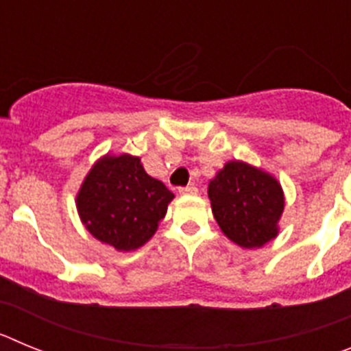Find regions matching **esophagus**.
Here are the masks:
<instances>
[{"instance_id":"1","label":"esophagus","mask_w":351,"mask_h":351,"mask_svg":"<svg viewBox=\"0 0 351 351\" xmlns=\"http://www.w3.org/2000/svg\"><path fill=\"white\" fill-rule=\"evenodd\" d=\"M197 188L195 186H182V188H179V193L181 195H195L197 193Z\"/></svg>"}]
</instances>
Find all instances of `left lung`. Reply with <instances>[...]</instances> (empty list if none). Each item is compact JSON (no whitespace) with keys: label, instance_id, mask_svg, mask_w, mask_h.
Returning a JSON list of instances; mask_svg holds the SVG:
<instances>
[{"label":"left lung","instance_id":"obj_1","mask_svg":"<svg viewBox=\"0 0 351 351\" xmlns=\"http://www.w3.org/2000/svg\"><path fill=\"white\" fill-rule=\"evenodd\" d=\"M213 214L226 237L243 247H262L278 235L285 207L280 182L243 163L228 161L209 182Z\"/></svg>","mask_w":351,"mask_h":351}]
</instances>
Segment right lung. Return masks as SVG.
<instances>
[{"instance_id":"add662e5","label":"right lung","mask_w":351,"mask_h":351,"mask_svg":"<svg viewBox=\"0 0 351 351\" xmlns=\"http://www.w3.org/2000/svg\"><path fill=\"white\" fill-rule=\"evenodd\" d=\"M172 191L130 154L105 156L77 195L82 223L98 241L119 251L141 247L165 218Z\"/></svg>"}]
</instances>
